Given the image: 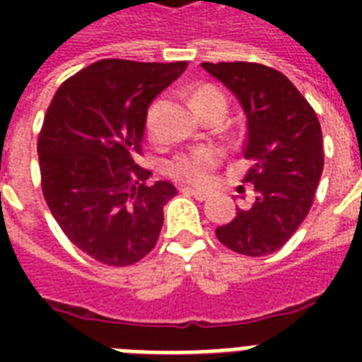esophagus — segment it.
I'll return each instance as SVG.
<instances>
[{"label":"esophagus","instance_id":"1","mask_svg":"<svg viewBox=\"0 0 362 362\" xmlns=\"http://www.w3.org/2000/svg\"><path fill=\"white\" fill-rule=\"evenodd\" d=\"M182 192L186 193V195H192V197H195L197 201H206V199L210 197L209 193L201 192V189H195V187H184Z\"/></svg>","mask_w":362,"mask_h":362}]
</instances>
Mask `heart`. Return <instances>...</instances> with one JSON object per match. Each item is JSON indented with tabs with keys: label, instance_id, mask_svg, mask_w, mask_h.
Returning <instances> with one entry per match:
<instances>
[{
	"label": "heart",
	"instance_id": "b5f03b06",
	"mask_svg": "<svg viewBox=\"0 0 362 362\" xmlns=\"http://www.w3.org/2000/svg\"><path fill=\"white\" fill-rule=\"evenodd\" d=\"M209 98H223V95L216 88L203 86L193 93V103ZM156 110H158V103H153L150 110H148V133H153V127H156ZM218 159H220V153L214 148H199V150L182 153V156L173 159L169 163V173L175 178H180V180L192 182V184H204V182L209 180L212 169L218 165Z\"/></svg>",
	"mask_w": 362,
	"mask_h": 362
}]
</instances>
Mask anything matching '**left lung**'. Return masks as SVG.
Returning a JSON list of instances; mask_svg holds the SVG:
<instances>
[{
	"label": "left lung",
	"mask_w": 362,
	"mask_h": 362,
	"mask_svg": "<svg viewBox=\"0 0 362 362\" xmlns=\"http://www.w3.org/2000/svg\"><path fill=\"white\" fill-rule=\"evenodd\" d=\"M238 99L246 115L244 182L255 203L216 229L233 252L261 257L280 250L314 203L323 173V135L314 109L280 71L247 62L201 64Z\"/></svg>",
	"instance_id": "obj_1"
}]
</instances>
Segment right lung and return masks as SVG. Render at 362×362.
Listing matches in <instances>:
<instances>
[{
  "label": "right lung",
  "mask_w": 362,
  "mask_h": 362,
  "mask_svg": "<svg viewBox=\"0 0 362 362\" xmlns=\"http://www.w3.org/2000/svg\"><path fill=\"white\" fill-rule=\"evenodd\" d=\"M187 62L101 59L58 88L39 133L42 195L73 244L109 267L141 261L158 242L167 180L135 163L148 107Z\"/></svg>",
  "instance_id": "obj_1"
}]
</instances>
